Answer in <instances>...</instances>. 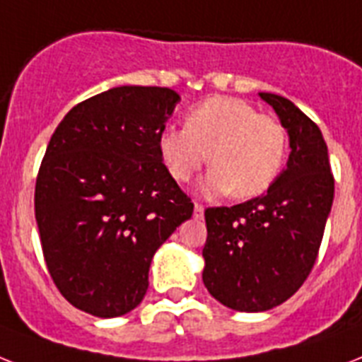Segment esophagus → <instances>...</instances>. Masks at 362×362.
Segmentation results:
<instances>
[{
  "mask_svg": "<svg viewBox=\"0 0 362 362\" xmlns=\"http://www.w3.org/2000/svg\"><path fill=\"white\" fill-rule=\"evenodd\" d=\"M202 216H204V206H202V204H199V202H195V217L197 219H201Z\"/></svg>",
  "mask_w": 362,
  "mask_h": 362,
  "instance_id": "1",
  "label": "esophagus"
}]
</instances>
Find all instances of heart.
<instances>
[{
    "label": "heart",
    "instance_id": "b5f03b06",
    "mask_svg": "<svg viewBox=\"0 0 362 362\" xmlns=\"http://www.w3.org/2000/svg\"><path fill=\"white\" fill-rule=\"evenodd\" d=\"M161 163L176 182H187L210 160L199 184L206 195L252 199L266 193L283 173L286 130L245 100L214 96L186 115V128L169 126L158 137Z\"/></svg>",
    "mask_w": 362,
    "mask_h": 362
}]
</instances>
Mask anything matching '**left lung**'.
<instances>
[{
	"label": "left lung",
	"mask_w": 362,
	"mask_h": 362,
	"mask_svg": "<svg viewBox=\"0 0 362 362\" xmlns=\"http://www.w3.org/2000/svg\"><path fill=\"white\" fill-rule=\"evenodd\" d=\"M258 96L288 132L286 169L260 197L204 211L202 281L219 303L240 313H264L298 292L316 262L334 197L318 126L284 96Z\"/></svg>",
	"instance_id": "left-lung-1"
}]
</instances>
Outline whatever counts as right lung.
Segmentation results:
<instances>
[{
	"label": "right lung",
	"instance_id": "1",
	"mask_svg": "<svg viewBox=\"0 0 362 362\" xmlns=\"http://www.w3.org/2000/svg\"><path fill=\"white\" fill-rule=\"evenodd\" d=\"M178 102L167 87H113L74 105L49 139L35 217L55 286L83 313L134 310L154 252L193 214L158 151Z\"/></svg>",
	"mask_w": 362,
	"mask_h": 362
}]
</instances>
